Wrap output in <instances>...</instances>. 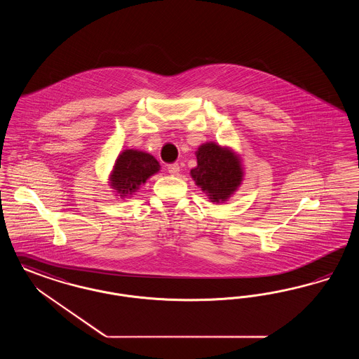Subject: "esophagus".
Returning <instances> with one entry per match:
<instances>
[{
  "label": "esophagus",
  "instance_id": "esophagus-1",
  "mask_svg": "<svg viewBox=\"0 0 359 359\" xmlns=\"http://www.w3.org/2000/svg\"><path fill=\"white\" fill-rule=\"evenodd\" d=\"M167 170H168V173H171V175H177L180 171V167H179L177 163H173V164L167 165Z\"/></svg>",
  "mask_w": 359,
  "mask_h": 359
}]
</instances>
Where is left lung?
I'll return each instance as SVG.
<instances>
[{
    "label": "left lung",
    "instance_id": "1",
    "mask_svg": "<svg viewBox=\"0 0 359 359\" xmlns=\"http://www.w3.org/2000/svg\"><path fill=\"white\" fill-rule=\"evenodd\" d=\"M195 155L198 165L189 172L195 184L201 187L211 203H226L243 182L241 155L230 147L214 142L201 144Z\"/></svg>",
    "mask_w": 359,
    "mask_h": 359
}]
</instances>
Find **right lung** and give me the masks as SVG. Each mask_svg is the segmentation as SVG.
Masks as SVG:
<instances>
[{"label":"right lung","mask_w":359,"mask_h":359,"mask_svg":"<svg viewBox=\"0 0 359 359\" xmlns=\"http://www.w3.org/2000/svg\"><path fill=\"white\" fill-rule=\"evenodd\" d=\"M158 171L160 164L151 154L139 149H124L115 160L108 183L115 196L126 199L133 196Z\"/></svg>","instance_id":"right-lung-1"}]
</instances>
